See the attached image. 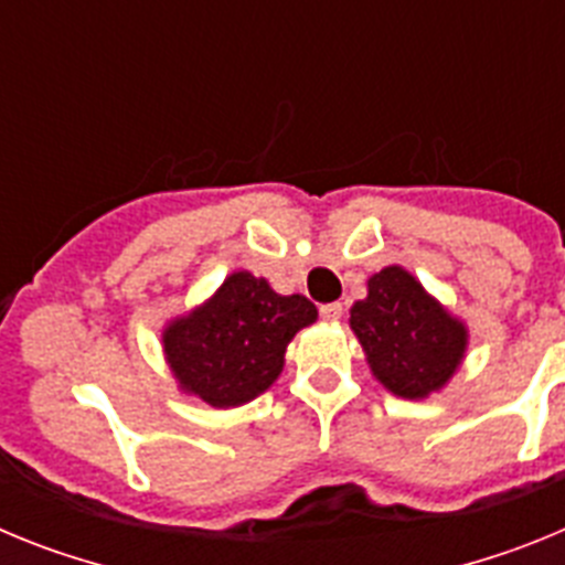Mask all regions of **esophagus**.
<instances>
[{
  "mask_svg": "<svg viewBox=\"0 0 565 565\" xmlns=\"http://www.w3.org/2000/svg\"><path fill=\"white\" fill-rule=\"evenodd\" d=\"M319 313H322V319H328V322H337V319H342L344 308L342 302H328V306L319 308Z\"/></svg>",
  "mask_w": 565,
  "mask_h": 565,
  "instance_id": "obj_1",
  "label": "esophagus"
}]
</instances>
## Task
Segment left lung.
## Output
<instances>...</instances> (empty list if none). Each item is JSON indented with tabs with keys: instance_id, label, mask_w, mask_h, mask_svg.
Wrapping results in <instances>:
<instances>
[{
	"instance_id": "obj_1",
	"label": "left lung",
	"mask_w": 565,
	"mask_h": 565,
	"mask_svg": "<svg viewBox=\"0 0 565 565\" xmlns=\"http://www.w3.org/2000/svg\"><path fill=\"white\" fill-rule=\"evenodd\" d=\"M351 328L373 376L402 398L438 391L456 373L467 348L461 322L398 266L373 274L367 299L351 308Z\"/></svg>"
}]
</instances>
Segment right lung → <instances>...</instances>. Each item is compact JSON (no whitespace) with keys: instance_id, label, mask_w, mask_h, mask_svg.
Listing matches in <instances>:
<instances>
[{"instance_id":"right-lung-1","label":"right lung","mask_w":565,"mask_h":565,"mask_svg":"<svg viewBox=\"0 0 565 565\" xmlns=\"http://www.w3.org/2000/svg\"><path fill=\"white\" fill-rule=\"evenodd\" d=\"M313 319L311 299L282 297L263 277L237 271L206 306L174 319L163 351L183 391L212 407H237L271 387L288 342Z\"/></svg>"}]
</instances>
